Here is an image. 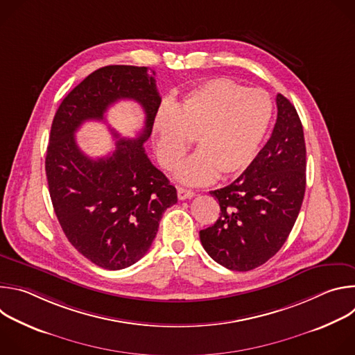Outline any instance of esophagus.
<instances>
[{
	"label": "esophagus",
	"instance_id": "obj_1",
	"mask_svg": "<svg viewBox=\"0 0 355 355\" xmlns=\"http://www.w3.org/2000/svg\"><path fill=\"white\" fill-rule=\"evenodd\" d=\"M177 193H178V199H188V198H192L195 195V192L192 189H188L185 187H178L177 188Z\"/></svg>",
	"mask_w": 355,
	"mask_h": 355
}]
</instances>
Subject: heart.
<instances>
[{
  "mask_svg": "<svg viewBox=\"0 0 355 355\" xmlns=\"http://www.w3.org/2000/svg\"><path fill=\"white\" fill-rule=\"evenodd\" d=\"M272 112V101L263 89H247L226 78L209 80L156 115L157 160L163 168L174 170L195 139L199 151L175 171L181 182L205 184L218 174L239 177L257 159Z\"/></svg>",
  "mask_w": 355,
  "mask_h": 355,
  "instance_id": "b5f03b06",
  "label": "heart"
}]
</instances>
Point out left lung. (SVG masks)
<instances>
[{
    "label": "left lung",
    "mask_w": 355,
    "mask_h": 355,
    "mask_svg": "<svg viewBox=\"0 0 355 355\" xmlns=\"http://www.w3.org/2000/svg\"><path fill=\"white\" fill-rule=\"evenodd\" d=\"M277 122L251 167L230 185L211 191L220 216L199 239L208 254L232 271L267 263L286 241L306 188V146L295 107L277 95Z\"/></svg>",
    "instance_id": "obj_1"
}]
</instances>
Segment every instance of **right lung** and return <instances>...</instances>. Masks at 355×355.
Segmentation results:
<instances>
[{"label":"right lung","instance_id":"add662e5","mask_svg":"<svg viewBox=\"0 0 355 355\" xmlns=\"http://www.w3.org/2000/svg\"><path fill=\"white\" fill-rule=\"evenodd\" d=\"M155 71L107 66L84 78L60 104L46 151V177L59 223L74 248L95 266L122 270L137 263L153 243L177 191L144 153L162 98ZM119 98H133L146 114L136 139H119L107 158L91 159L73 135L85 120H103Z\"/></svg>","mask_w":355,"mask_h":355}]
</instances>
